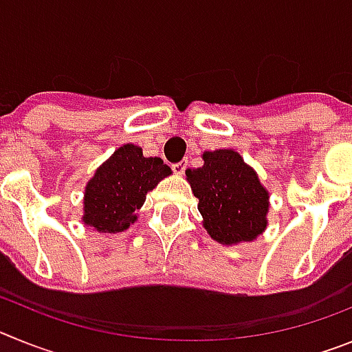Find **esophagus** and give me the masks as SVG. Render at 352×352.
<instances>
[{
  "label": "esophagus",
  "mask_w": 352,
  "mask_h": 352,
  "mask_svg": "<svg viewBox=\"0 0 352 352\" xmlns=\"http://www.w3.org/2000/svg\"><path fill=\"white\" fill-rule=\"evenodd\" d=\"M186 167H188V160H179L176 164H173V170L176 174H185Z\"/></svg>",
  "instance_id": "obj_1"
}]
</instances>
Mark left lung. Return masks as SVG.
Wrapping results in <instances>:
<instances>
[{"label":"left lung","mask_w":352,"mask_h":352,"mask_svg":"<svg viewBox=\"0 0 352 352\" xmlns=\"http://www.w3.org/2000/svg\"><path fill=\"white\" fill-rule=\"evenodd\" d=\"M204 166L186 170L204 227L219 243L252 241L266 227L268 192L232 149L203 155Z\"/></svg>","instance_id":"8db88e82"}]
</instances>
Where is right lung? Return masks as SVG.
<instances>
[{"label":"right lung","mask_w":352,"mask_h":352,"mask_svg":"<svg viewBox=\"0 0 352 352\" xmlns=\"http://www.w3.org/2000/svg\"><path fill=\"white\" fill-rule=\"evenodd\" d=\"M169 174L162 158L142 157L139 146H121L86 185L82 222L100 232L125 231L138 219L146 194Z\"/></svg>","instance_id":"obj_1"}]
</instances>
